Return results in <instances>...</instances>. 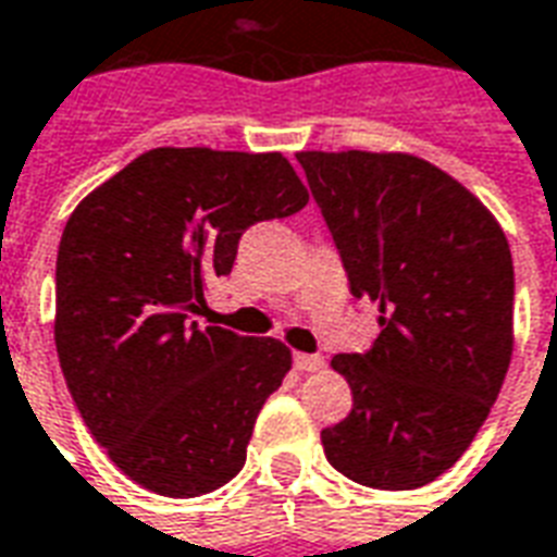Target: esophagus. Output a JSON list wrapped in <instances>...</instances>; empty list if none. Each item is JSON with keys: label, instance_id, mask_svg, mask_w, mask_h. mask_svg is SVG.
Listing matches in <instances>:
<instances>
[{"label": "esophagus", "instance_id": "34e87169", "mask_svg": "<svg viewBox=\"0 0 557 557\" xmlns=\"http://www.w3.org/2000/svg\"><path fill=\"white\" fill-rule=\"evenodd\" d=\"M294 364L299 368V371H308L314 373L323 368V356H311V352H294Z\"/></svg>", "mask_w": 557, "mask_h": 557}]
</instances>
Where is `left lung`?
Segmentation results:
<instances>
[{
  "label": "left lung",
  "mask_w": 557,
  "mask_h": 557,
  "mask_svg": "<svg viewBox=\"0 0 557 557\" xmlns=\"http://www.w3.org/2000/svg\"><path fill=\"white\" fill-rule=\"evenodd\" d=\"M347 270L380 311L368 352H338L350 416L320 433L326 460L373 490H416L460 460L513 352V261L502 225L412 153L299 150Z\"/></svg>",
  "instance_id": "1"
}]
</instances>
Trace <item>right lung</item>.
<instances>
[{"mask_svg": "<svg viewBox=\"0 0 557 557\" xmlns=\"http://www.w3.org/2000/svg\"><path fill=\"white\" fill-rule=\"evenodd\" d=\"M308 189L282 153L153 148L85 195L55 261V350L85 428L129 481L169 498L228 484L290 371L275 338L189 320L243 231Z\"/></svg>", "mask_w": 557, "mask_h": 557, "instance_id": "obj_1", "label": "right lung"}]
</instances>
